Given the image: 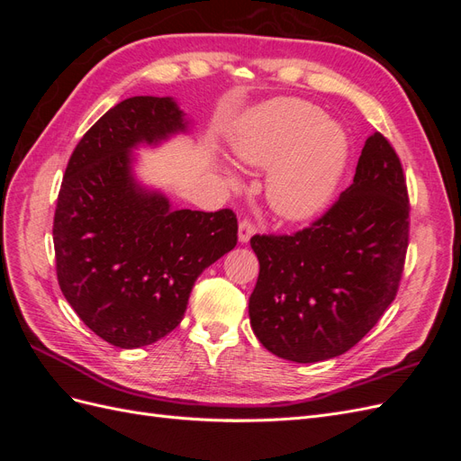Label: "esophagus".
<instances>
[{
    "mask_svg": "<svg viewBox=\"0 0 461 461\" xmlns=\"http://www.w3.org/2000/svg\"><path fill=\"white\" fill-rule=\"evenodd\" d=\"M254 234H256V227L252 225V222H249L248 219L240 221V225H239V242L240 244H248L249 239H252Z\"/></svg>",
    "mask_w": 461,
    "mask_h": 461,
    "instance_id": "esophagus-1",
    "label": "esophagus"
}]
</instances>
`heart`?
Returning a JSON list of instances; mask_svg holds the SVG:
<instances>
[{"label":"heart","instance_id":"1","mask_svg":"<svg viewBox=\"0 0 461 461\" xmlns=\"http://www.w3.org/2000/svg\"><path fill=\"white\" fill-rule=\"evenodd\" d=\"M230 149L242 165L269 167L265 198L290 222L312 221L325 212L350 158V142L340 124L298 97H276L254 107L236 122ZM225 176L236 185L230 171Z\"/></svg>","mask_w":461,"mask_h":461}]
</instances>
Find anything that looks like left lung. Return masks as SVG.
Returning a JSON list of instances; mask_svg holds the SVG:
<instances>
[{
    "label": "left lung",
    "instance_id": "1",
    "mask_svg": "<svg viewBox=\"0 0 461 461\" xmlns=\"http://www.w3.org/2000/svg\"><path fill=\"white\" fill-rule=\"evenodd\" d=\"M400 159L381 132L366 140L339 202L294 236H259L249 325L278 357L315 364L356 346L393 303L408 249Z\"/></svg>",
    "mask_w": 461,
    "mask_h": 461
}]
</instances>
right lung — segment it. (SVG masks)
<instances>
[{
    "instance_id": "1",
    "label": "right lung",
    "mask_w": 461,
    "mask_h": 461,
    "mask_svg": "<svg viewBox=\"0 0 461 461\" xmlns=\"http://www.w3.org/2000/svg\"><path fill=\"white\" fill-rule=\"evenodd\" d=\"M175 97L111 107L68 159L53 219L58 278L90 330L124 350L167 337L196 278L236 246V217L176 209L138 178L136 149L190 134Z\"/></svg>"
}]
</instances>
